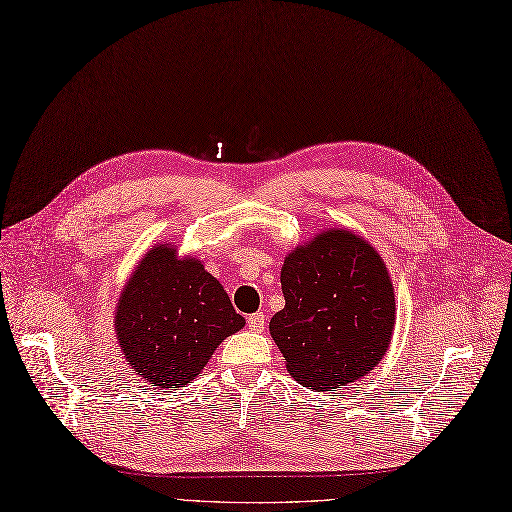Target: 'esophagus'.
<instances>
[{
    "label": "esophagus",
    "instance_id": "esophagus-1",
    "mask_svg": "<svg viewBox=\"0 0 512 512\" xmlns=\"http://www.w3.org/2000/svg\"><path fill=\"white\" fill-rule=\"evenodd\" d=\"M266 314L263 312H255V314H251L249 318H246V325H249V329L251 331H255V333H261L263 329H266Z\"/></svg>",
    "mask_w": 512,
    "mask_h": 512
}]
</instances>
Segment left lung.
<instances>
[{"instance_id":"8db88e82","label":"left lung","mask_w":512,"mask_h":512,"mask_svg":"<svg viewBox=\"0 0 512 512\" xmlns=\"http://www.w3.org/2000/svg\"><path fill=\"white\" fill-rule=\"evenodd\" d=\"M285 308L270 333L289 373L310 390L342 388L382 361L394 329L384 259L348 230H325L285 257Z\"/></svg>"}]
</instances>
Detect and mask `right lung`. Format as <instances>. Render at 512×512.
<instances>
[{
	"instance_id": "obj_1",
	"label": "right lung",
	"mask_w": 512,
	"mask_h": 512,
	"mask_svg": "<svg viewBox=\"0 0 512 512\" xmlns=\"http://www.w3.org/2000/svg\"><path fill=\"white\" fill-rule=\"evenodd\" d=\"M244 318L202 261L156 244L130 274L116 308V335L128 365L158 388H183Z\"/></svg>"
}]
</instances>
